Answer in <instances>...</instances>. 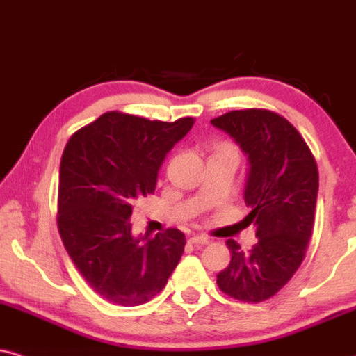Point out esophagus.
Segmentation results:
<instances>
[{
	"label": "esophagus",
	"mask_w": 356,
	"mask_h": 356,
	"mask_svg": "<svg viewBox=\"0 0 356 356\" xmlns=\"http://www.w3.org/2000/svg\"><path fill=\"white\" fill-rule=\"evenodd\" d=\"M188 243L193 246H205V245H209V240L204 236H191L188 238Z\"/></svg>",
	"instance_id": "1"
}]
</instances>
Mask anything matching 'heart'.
I'll return each mask as SVG.
<instances>
[{"mask_svg":"<svg viewBox=\"0 0 356 356\" xmlns=\"http://www.w3.org/2000/svg\"><path fill=\"white\" fill-rule=\"evenodd\" d=\"M222 152H236V149L230 145V143H225V141H218L211 145V156L222 154Z\"/></svg>","mask_w":356,"mask_h":356,"instance_id":"obj_1","label":"heart"}]
</instances>
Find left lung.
<instances>
[{
	"instance_id": "obj_1",
	"label": "left lung",
	"mask_w": 356,
	"mask_h": 356,
	"mask_svg": "<svg viewBox=\"0 0 356 356\" xmlns=\"http://www.w3.org/2000/svg\"><path fill=\"white\" fill-rule=\"evenodd\" d=\"M211 124L248 154L245 202L251 211L243 223L253 225L258 236L250 251L227 241L232 261L217 274V284L233 299L258 304L282 289L305 258L316 217L317 163L298 129L274 111L233 110Z\"/></svg>"
}]
</instances>
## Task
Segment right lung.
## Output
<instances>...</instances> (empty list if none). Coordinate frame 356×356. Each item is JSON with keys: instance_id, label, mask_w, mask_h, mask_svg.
<instances>
[{"instance_id": "1", "label": "right lung", "mask_w": 356, "mask_h": 356, "mask_svg": "<svg viewBox=\"0 0 356 356\" xmlns=\"http://www.w3.org/2000/svg\"><path fill=\"white\" fill-rule=\"evenodd\" d=\"M106 111L72 134L60 161L57 227L87 284L123 307L151 300L168 284L186 246V235L168 228L134 238V202L154 193L164 157L192 128Z\"/></svg>"}]
</instances>
